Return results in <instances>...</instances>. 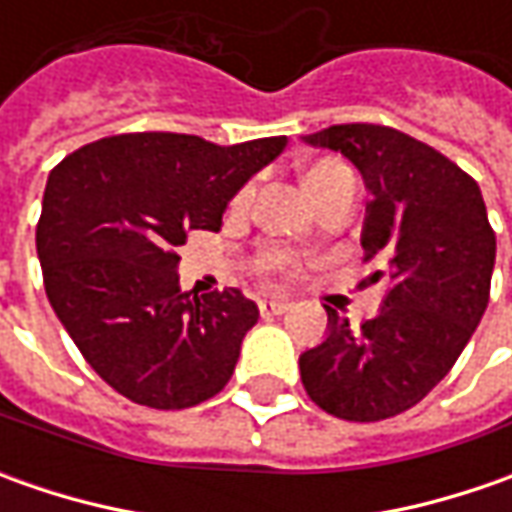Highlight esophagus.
Returning <instances> with one entry per match:
<instances>
[{"label":"esophagus","instance_id":"obj_1","mask_svg":"<svg viewBox=\"0 0 512 512\" xmlns=\"http://www.w3.org/2000/svg\"><path fill=\"white\" fill-rule=\"evenodd\" d=\"M290 310V302L287 299H262L259 302V313L262 316H282V313H287Z\"/></svg>","mask_w":512,"mask_h":512}]
</instances>
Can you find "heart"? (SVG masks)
<instances>
[{
	"mask_svg": "<svg viewBox=\"0 0 512 512\" xmlns=\"http://www.w3.org/2000/svg\"><path fill=\"white\" fill-rule=\"evenodd\" d=\"M302 179H305L307 193L313 196V202L319 205V202H325L327 196H333L339 187L344 185H356V176H353V170L344 165L342 159H336V156H322V159H316V162H310L302 173ZM250 187H245L239 196H236V207H245L250 202Z\"/></svg>",
	"mask_w": 512,
	"mask_h": 512,
	"instance_id": "b5f03b06",
	"label": "heart"
}]
</instances>
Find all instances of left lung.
<instances>
[{"label":"left lung","instance_id":"left-lung-1","mask_svg":"<svg viewBox=\"0 0 512 512\" xmlns=\"http://www.w3.org/2000/svg\"><path fill=\"white\" fill-rule=\"evenodd\" d=\"M344 153L370 190L364 282L387 279L376 319L353 330L327 307L330 333L299 359L307 396L347 422H382L419 404L462 356L490 302L496 233L482 190L436 148L384 125L305 136Z\"/></svg>","mask_w":512,"mask_h":512}]
</instances>
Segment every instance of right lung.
Wrapping results in <instances>:
<instances>
[{
	"label": "right lung",
	"mask_w": 512,
	"mask_h": 512,
	"mask_svg": "<svg viewBox=\"0 0 512 512\" xmlns=\"http://www.w3.org/2000/svg\"><path fill=\"white\" fill-rule=\"evenodd\" d=\"M285 145L119 133L50 170L36 225L45 293L85 362L125 399L182 410L230 382L259 307L239 287L185 293L176 247L190 230H219L236 190Z\"/></svg>",
	"instance_id": "1"
}]
</instances>
